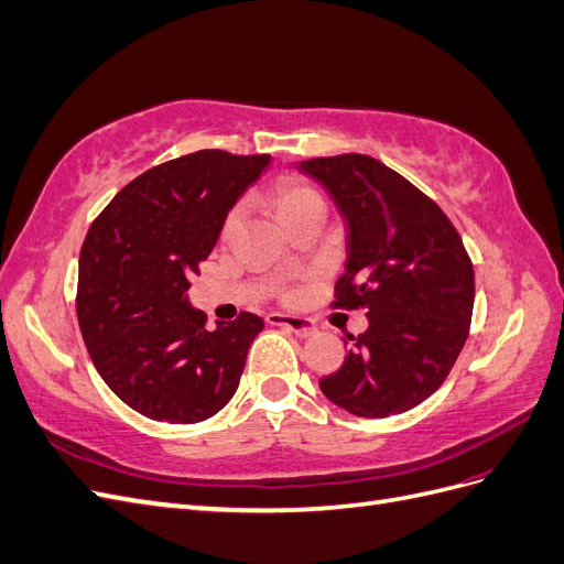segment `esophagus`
Returning <instances> with one entry per match:
<instances>
[{
    "instance_id": "34e87169",
    "label": "esophagus",
    "mask_w": 564,
    "mask_h": 564,
    "mask_svg": "<svg viewBox=\"0 0 564 564\" xmlns=\"http://www.w3.org/2000/svg\"><path fill=\"white\" fill-rule=\"evenodd\" d=\"M268 324H278V327H286L289 332H294L299 338H308L317 332V324L311 317H301V315H284V313H270L265 317Z\"/></svg>"
}]
</instances>
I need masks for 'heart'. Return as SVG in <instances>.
I'll use <instances>...</instances> for the list:
<instances>
[{
	"label": "heart",
	"mask_w": 564,
	"mask_h": 564,
	"mask_svg": "<svg viewBox=\"0 0 564 564\" xmlns=\"http://www.w3.org/2000/svg\"><path fill=\"white\" fill-rule=\"evenodd\" d=\"M272 199H275V207H278V212H280V216H282L284 220H286L289 216L299 214L301 209L311 207V204L322 202V197L313 191V187L303 185V183H299V181H294V178L280 181V183L275 185V193H272ZM235 220H237V212H232V214L228 216V220H226V232L235 226Z\"/></svg>",
	"instance_id": "heart-1"
}]
</instances>
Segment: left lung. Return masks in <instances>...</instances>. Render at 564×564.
I'll list each match as a JSON object with an SVG mask.
<instances>
[{
	"label": "left lung",
	"mask_w": 564,
	"mask_h": 564,
	"mask_svg": "<svg viewBox=\"0 0 564 564\" xmlns=\"http://www.w3.org/2000/svg\"><path fill=\"white\" fill-rule=\"evenodd\" d=\"M296 169L327 191L346 224L334 305L365 308L369 319L319 388L355 416L402 414L442 386L468 338L475 278L464 242L431 197L369 155Z\"/></svg>",
	"instance_id": "left-lung-1"
}]
</instances>
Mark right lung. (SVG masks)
I'll use <instances>...</instances> for the list:
<instances>
[{
	"instance_id": "right-lung-1",
	"label": "right lung",
	"mask_w": 564,
	"mask_h": 564,
	"mask_svg": "<svg viewBox=\"0 0 564 564\" xmlns=\"http://www.w3.org/2000/svg\"><path fill=\"white\" fill-rule=\"evenodd\" d=\"M270 155L197 150L133 178L82 245L77 319L100 379L135 412L169 423L214 416L235 395L263 319L204 327L187 299L230 209Z\"/></svg>"
}]
</instances>
